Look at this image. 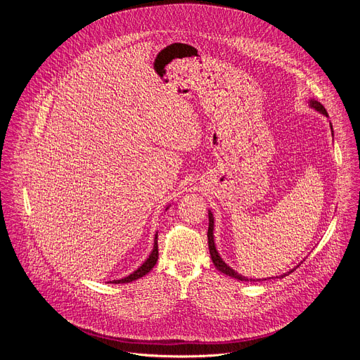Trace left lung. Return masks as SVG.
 Masks as SVG:
<instances>
[{
    "label": "left lung",
    "mask_w": 360,
    "mask_h": 360,
    "mask_svg": "<svg viewBox=\"0 0 360 360\" xmlns=\"http://www.w3.org/2000/svg\"><path fill=\"white\" fill-rule=\"evenodd\" d=\"M308 104H309V107L314 108L316 112H319V114L325 115L326 118H329V115H328V112H326V108H325L318 100L309 98V100H308ZM329 127H330L332 136H333V129H332V123H330V122H329ZM207 216H209L207 245H209L210 259H212L214 267H216L220 273H223V274H226V276H229V277H231V278H236V280H238V281H264V280H270V278H284L285 276L291 274V273L302 263V262H301L300 264H297V266H295L294 269H291L290 271H287V273H284V274H281V276H277V277H269V278H248V277H245V276H242V274H238L236 270H233V269L220 257V255H219V252H217V249H216V243H214V236H213V231H214V217H213V213H212L210 209L207 210Z\"/></svg>",
    "instance_id": "obj_1"
}]
</instances>
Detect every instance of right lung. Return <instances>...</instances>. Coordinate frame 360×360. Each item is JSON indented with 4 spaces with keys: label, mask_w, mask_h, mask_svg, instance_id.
Listing matches in <instances>:
<instances>
[{
    "label": "right lung",
    "mask_w": 360,
    "mask_h": 360,
    "mask_svg": "<svg viewBox=\"0 0 360 360\" xmlns=\"http://www.w3.org/2000/svg\"><path fill=\"white\" fill-rule=\"evenodd\" d=\"M169 206H171V205H168L165 210H168ZM157 260H158V231L155 233L154 248H153V250H151L148 259H147L136 271H133L130 276H127V277H124V278H120V280H111V281H107V283H110V284H127V283H131V281H134V280H139V278L144 277L146 274H148V273L154 269V266L157 264Z\"/></svg>",
    "instance_id": "1"
}]
</instances>
